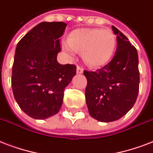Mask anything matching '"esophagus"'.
I'll return each mask as SVG.
<instances>
[{
	"label": "esophagus",
	"mask_w": 153,
	"mask_h": 153,
	"mask_svg": "<svg viewBox=\"0 0 153 153\" xmlns=\"http://www.w3.org/2000/svg\"><path fill=\"white\" fill-rule=\"evenodd\" d=\"M77 74H82L83 73V69L80 67H77Z\"/></svg>",
	"instance_id": "34e87169"
}]
</instances>
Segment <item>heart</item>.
<instances>
[{
    "label": "heart",
    "instance_id": "obj_1",
    "mask_svg": "<svg viewBox=\"0 0 153 153\" xmlns=\"http://www.w3.org/2000/svg\"><path fill=\"white\" fill-rule=\"evenodd\" d=\"M117 39L113 31L99 28H79L73 31L69 39H62V48L70 55L83 51V59L92 67H102L111 59Z\"/></svg>",
    "mask_w": 153,
    "mask_h": 153
}]
</instances>
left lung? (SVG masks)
Instances as JSON below:
<instances>
[{
	"mask_svg": "<svg viewBox=\"0 0 153 153\" xmlns=\"http://www.w3.org/2000/svg\"><path fill=\"white\" fill-rule=\"evenodd\" d=\"M112 28L117 42L113 59L96 71H84L89 114L102 122L117 121L133 108L140 83L137 51L123 33Z\"/></svg>",
	"mask_w": 153,
	"mask_h": 153,
	"instance_id": "obj_1",
	"label": "left lung"
}]
</instances>
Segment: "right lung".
<instances>
[{
    "mask_svg": "<svg viewBox=\"0 0 153 153\" xmlns=\"http://www.w3.org/2000/svg\"><path fill=\"white\" fill-rule=\"evenodd\" d=\"M64 22H42L20 39L16 48L12 74L15 100L34 119L48 118L59 111L66 86L76 74L74 65L57 61Z\"/></svg>",
    "mask_w": 153,
    "mask_h": 153,
    "instance_id": "right-lung-1",
    "label": "right lung"
}]
</instances>
